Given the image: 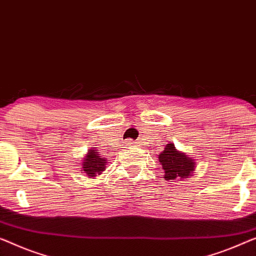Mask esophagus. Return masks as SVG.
I'll list each match as a JSON object with an SVG mask.
<instances>
[{"label":"esophagus","mask_w":256,"mask_h":256,"mask_svg":"<svg viewBox=\"0 0 256 256\" xmlns=\"http://www.w3.org/2000/svg\"><path fill=\"white\" fill-rule=\"evenodd\" d=\"M128 143H129V142H128ZM130 144H132V143H130Z\"/></svg>","instance_id":"1"}]
</instances>
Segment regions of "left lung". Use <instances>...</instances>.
<instances>
[{
  "instance_id": "1",
  "label": "left lung",
  "mask_w": 256,
  "mask_h": 256,
  "mask_svg": "<svg viewBox=\"0 0 256 256\" xmlns=\"http://www.w3.org/2000/svg\"><path fill=\"white\" fill-rule=\"evenodd\" d=\"M162 171L165 173V180L181 181L192 176L196 162L190 156L179 151L173 143L166 144L164 150L158 156Z\"/></svg>"
}]
</instances>
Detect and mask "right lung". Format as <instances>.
<instances>
[{
    "label": "right lung",
    "mask_w": 256,
    "mask_h": 256,
    "mask_svg": "<svg viewBox=\"0 0 256 256\" xmlns=\"http://www.w3.org/2000/svg\"><path fill=\"white\" fill-rule=\"evenodd\" d=\"M107 159L104 158L99 154V150L91 148L88 150L86 154L83 157L82 160V171L85 176L90 179H94V176H100V174L106 170Z\"/></svg>",
    "instance_id": "obj_1"
}]
</instances>
